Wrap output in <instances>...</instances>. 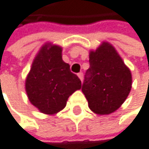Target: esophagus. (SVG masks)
<instances>
[{"label": "esophagus", "mask_w": 149, "mask_h": 149, "mask_svg": "<svg viewBox=\"0 0 149 149\" xmlns=\"http://www.w3.org/2000/svg\"><path fill=\"white\" fill-rule=\"evenodd\" d=\"M78 77L80 78V80L82 81V80H83V73H78Z\"/></svg>", "instance_id": "1"}]
</instances>
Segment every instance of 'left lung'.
Listing matches in <instances>:
<instances>
[{"instance_id":"obj_1","label":"left lung","mask_w":149,"mask_h":149,"mask_svg":"<svg viewBox=\"0 0 149 149\" xmlns=\"http://www.w3.org/2000/svg\"><path fill=\"white\" fill-rule=\"evenodd\" d=\"M89 68L81 91L88 107L97 114H110L118 109L132 88V74L114 47L103 43L89 53Z\"/></svg>"}]
</instances>
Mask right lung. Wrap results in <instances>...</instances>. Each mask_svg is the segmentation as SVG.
Listing matches in <instances>:
<instances>
[{"label": "right lung", "instance_id": "obj_1", "mask_svg": "<svg viewBox=\"0 0 149 149\" xmlns=\"http://www.w3.org/2000/svg\"><path fill=\"white\" fill-rule=\"evenodd\" d=\"M61 48L45 45L35 58L25 88L31 103L41 112L54 114L65 108L68 98L81 81L62 61Z\"/></svg>", "mask_w": 149, "mask_h": 149}]
</instances>
